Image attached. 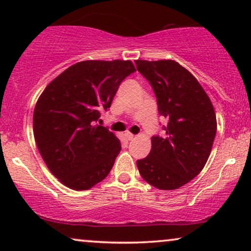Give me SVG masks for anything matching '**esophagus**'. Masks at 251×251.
Segmentation results:
<instances>
[{
    "label": "esophagus",
    "mask_w": 251,
    "mask_h": 251,
    "mask_svg": "<svg viewBox=\"0 0 251 251\" xmlns=\"http://www.w3.org/2000/svg\"><path fill=\"white\" fill-rule=\"evenodd\" d=\"M125 137H126V140H132L133 137H135V136H133L132 133H130V132H126L125 133Z\"/></svg>",
    "instance_id": "34e87169"
}]
</instances>
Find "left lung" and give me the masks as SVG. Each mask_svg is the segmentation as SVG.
<instances>
[{"mask_svg":"<svg viewBox=\"0 0 251 251\" xmlns=\"http://www.w3.org/2000/svg\"><path fill=\"white\" fill-rule=\"evenodd\" d=\"M149 81L164 135L152 137L149 155L137 161L140 176L159 190H177L200 174L210 155L217 122L212 104L197 78L174 60H136Z\"/></svg>","mask_w":251,"mask_h":251,"instance_id":"1","label":"left lung"}]
</instances>
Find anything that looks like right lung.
Here are the masks:
<instances>
[{
  "mask_svg": "<svg viewBox=\"0 0 251 251\" xmlns=\"http://www.w3.org/2000/svg\"><path fill=\"white\" fill-rule=\"evenodd\" d=\"M130 60L72 65L44 89L33 114L34 137L51 173L73 190H88L109 174L121 143L97 126L126 76Z\"/></svg>",
  "mask_w": 251,
  "mask_h": 251,
  "instance_id": "right-lung-1",
  "label": "right lung"
}]
</instances>
